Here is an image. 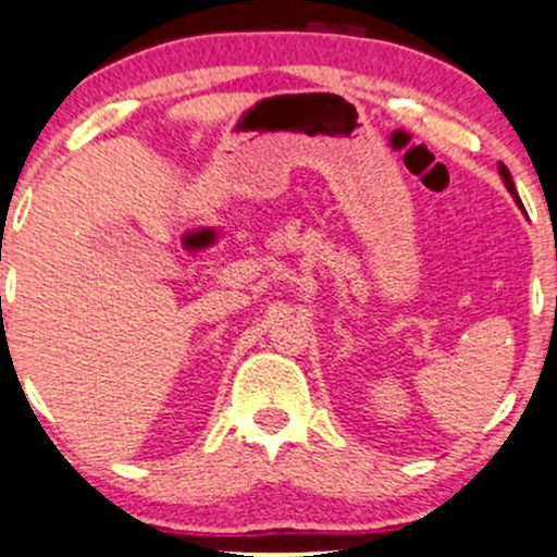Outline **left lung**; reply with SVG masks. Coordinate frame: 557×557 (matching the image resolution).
Segmentation results:
<instances>
[{
    "instance_id": "left-lung-1",
    "label": "left lung",
    "mask_w": 557,
    "mask_h": 557,
    "mask_svg": "<svg viewBox=\"0 0 557 557\" xmlns=\"http://www.w3.org/2000/svg\"><path fill=\"white\" fill-rule=\"evenodd\" d=\"M497 170H500V175H503V183L508 185V190L510 194H513V198H519V194H516V185H513V177H510V172H508V168H505V164L500 162L497 164Z\"/></svg>"
}]
</instances>
